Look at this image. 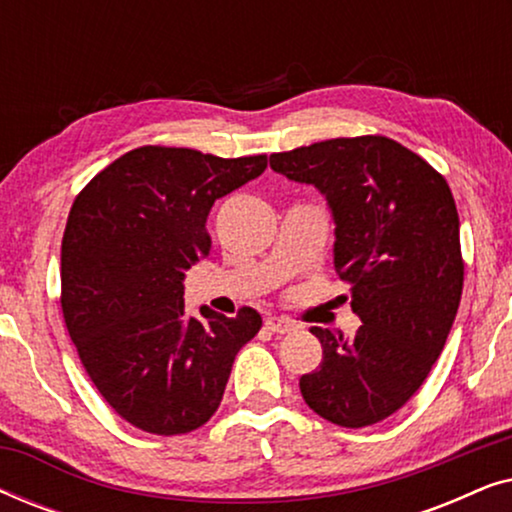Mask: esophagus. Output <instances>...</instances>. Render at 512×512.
<instances>
[{
	"label": "esophagus",
	"mask_w": 512,
	"mask_h": 512,
	"mask_svg": "<svg viewBox=\"0 0 512 512\" xmlns=\"http://www.w3.org/2000/svg\"><path fill=\"white\" fill-rule=\"evenodd\" d=\"M265 328H268L270 333L284 335V333L296 331V324H293V321H289V319H282V317H268V319H265Z\"/></svg>",
	"instance_id": "esophagus-1"
}]
</instances>
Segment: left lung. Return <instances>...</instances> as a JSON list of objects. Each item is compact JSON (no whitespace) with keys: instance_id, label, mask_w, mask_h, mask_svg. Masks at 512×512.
<instances>
[{"instance_id":"obj_1","label":"left lung","mask_w":512,"mask_h":512,"mask_svg":"<svg viewBox=\"0 0 512 512\" xmlns=\"http://www.w3.org/2000/svg\"><path fill=\"white\" fill-rule=\"evenodd\" d=\"M270 167L326 195L335 272L363 321L352 338L310 328L324 359L300 377V394L345 429L382 422L422 387L457 317L464 258L450 186L422 156L382 135L272 153Z\"/></svg>"}]
</instances>
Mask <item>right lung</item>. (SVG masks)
<instances>
[{
	"label": "right lung",
	"mask_w": 512,
	"mask_h": 512,
	"mask_svg": "<svg viewBox=\"0 0 512 512\" xmlns=\"http://www.w3.org/2000/svg\"><path fill=\"white\" fill-rule=\"evenodd\" d=\"M268 156L219 158L139 146L97 172L69 209L60 305L104 401L156 436L195 431L219 408L240 349L261 314L184 307V272L209 256L214 200L256 179Z\"/></svg>",
	"instance_id": "right-lung-1"
}]
</instances>
